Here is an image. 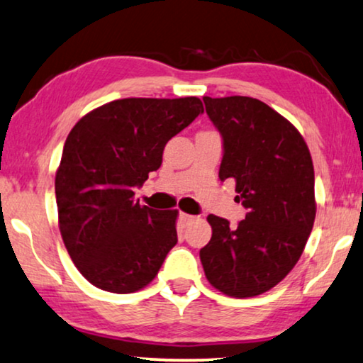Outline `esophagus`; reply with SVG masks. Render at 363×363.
Returning <instances> with one entry per match:
<instances>
[{
	"label": "esophagus",
	"instance_id": "34e87169",
	"mask_svg": "<svg viewBox=\"0 0 363 363\" xmlns=\"http://www.w3.org/2000/svg\"><path fill=\"white\" fill-rule=\"evenodd\" d=\"M181 220L184 222V223H189V222H192L194 220V218H196V217H194V216H189V213H184V212H181Z\"/></svg>",
	"mask_w": 363,
	"mask_h": 363
}]
</instances>
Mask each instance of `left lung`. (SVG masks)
Wrapping results in <instances>:
<instances>
[{"label": "left lung", "instance_id": "1", "mask_svg": "<svg viewBox=\"0 0 363 363\" xmlns=\"http://www.w3.org/2000/svg\"><path fill=\"white\" fill-rule=\"evenodd\" d=\"M223 140L218 177L233 179L247 208L237 227L208 216L212 238L201 250L206 277L232 298L274 288L298 263L315 218L309 147L288 120L252 96H203Z\"/></svg>", "mask_w": 363, "mask_h": 363}]
</instances>
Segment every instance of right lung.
Returning <instances> with one entry per match:
<instances>
[{
	"mask_svg": "<svg viewBox=\"0 0 363 363\" xmlns=\"http://www.w3.org/2000/svg\"><path fill=\"white\" fill-rule=\"evenodd\" d=\"M197 96L121 99L75 123L55 172L59 228L86 281L128 294L150 284L177 243V211H155L133 189L160 169L166 143L202 113Z\"/></svg>",
	"mask_w": 363,
	"mask_h": 363,
	"instance_id": "obj_1",
	"label": "right lung"
}]
</instances>
